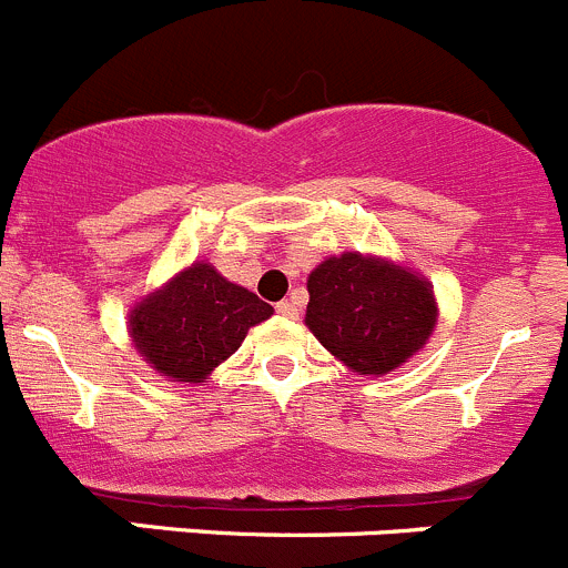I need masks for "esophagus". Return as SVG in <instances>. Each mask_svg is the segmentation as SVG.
Here are the masks:
<instances>
[{
  "label": "esophagus",
  "mask_w": 568,
  "mask_h": 568,
  "mask_svg": "<svg viewBox=\"0 0 568 568\" xmlns=\"http://www.w3.org/2000/svg\"><path fill=\"white\" fill-rule=\"evenodd\" d=\"M275 312H278V315H284V317H298V304H295V301H281V304H275Z\"/></svg>",
  "instance_id": "esophagus-1"
}]
</instances>
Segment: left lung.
<instances>
[{"instance_id":"left-lung-1","label":"left lung","mask_w":568,"mask_h":568,"mask_svg":"<svg viewBox=\"0 0 568 568\" xmlns=\"http://www.w3.org/2000/svg\"><path fill=\"white\" fill-rule=\"evenodd\" d=\"M306 326L356 374H387L429 339L432 287L382 258L343 253L312 270Z\"/></svg>"}]
</instances>
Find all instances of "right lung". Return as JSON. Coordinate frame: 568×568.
<instances>
[{"label":"right lung","instance_id":"right-lung-1","mask_svg":"<svg viewBox=\"0 0 568 568\" xmlns=\"http://www.w3.org/2000/svg\"><path fill=\"white\" fill-rule=\"evenodd\" d=\"M273 306L225 281L212 264H192L131 312L139 354L172 382H203L267 321Z\"/></svg>","mask_w":568,"mask_h":568}]
</instances>
